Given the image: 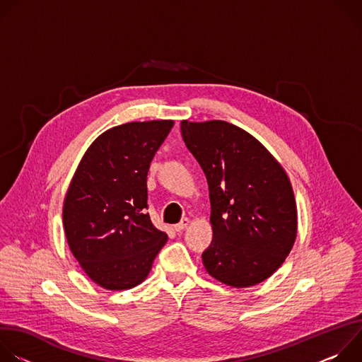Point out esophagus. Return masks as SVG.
<instances>
[{"label":"esophagus","instance_id":"34e87169","mask_svg":"<svg viewBox=\"0 0 362 362\" xmlns=\"http://www.w3.org/2000/svg\"><path fill=\"white\" fill-rule=\"evenodd\" d=\"M187 225H189V219L185 218V219H182L179 223H176V225L173 226V229H175L176 232H182Z\"/></svg>","mask_w":362,"mask_h":362}]
</instances>
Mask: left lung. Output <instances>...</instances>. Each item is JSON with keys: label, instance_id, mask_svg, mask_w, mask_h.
Listing matches in <instances>:
<instances>
[{"label": "left lung", "instance_id": "1", "mask_svg": "<svg viewBox=\"0 0 362 362\" xmlns=\"http://www.w3.org/2000/svg\"><path fill=\"white\" fill-rule=\"evenodd\" d=\"M180 130L209 185L214 239L202 253L204 269L233 288L264 282L296 239L286 172L259 140L232 123L183 120Z\"/></svg>", "mask_w": 362, "mask_h": 362}]
</instances>
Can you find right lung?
<instances>
[{"label": "right lung", "instance_id": "obj_1", "mask_svg": "<svg viewBox=\"0 0 362 362\" xmlns=\"http://www.w3.org/2000/svg\"><path fill=\"white\" fill-rule=\"evenodd\" d=\"M173 120L109 129L87 148L63 204L69 247L86 275L109 291L141 284L168 242L147 214V172Z\"/></svg>", "mask_w": 362, "mask_h": 362}]
</instances>
